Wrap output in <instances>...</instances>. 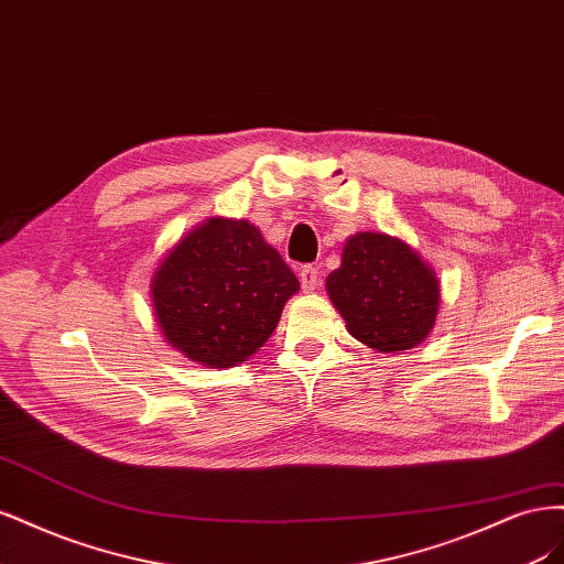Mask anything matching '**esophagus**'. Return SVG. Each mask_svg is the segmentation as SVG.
<instances>
[{
    "mask_svg": "<svg viewBox=\"0 0 564 564\" xmlns=\"http://www.w3.org/2000/svg\"><path fill=\"white\" fill-rule=\"evenodd\" d=\"M300 283H302V290L304 293H312V290H316L321 285V276H318V269L316 267H302L300 269Z\"/></svg>",
    "mask_w": 564,
    "mask_h": 564,
    "instance_id": "obj_1",
    "label": "esophagus"
}]
</instances>
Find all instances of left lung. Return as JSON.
Here are the masks:
<instances>
[{
  "instance_id": "left-lung-1",
  "label": "left lung",
  "mask_w": 564,
  "mask_h": 564,
  "mask_svg": "<svg viewBox=\"0 0 564 564\" xmlns=\"http://www.w3.org/2000/svg\"><path fill=\"white\" fill-rule=\"evenodd\" d=\"M325 290L349 335L381 354L420 347L441 308L433 267L410 243L381 231H358L344 241L341 264Z\"/></svg>"
}]
</instances>
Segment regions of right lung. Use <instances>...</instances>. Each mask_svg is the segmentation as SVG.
Listing matches in <instances>:
<instances>
[{
    "instance_id": "1",
    "label": "right lung",
    "mask_w": 564,
    "mask_h": 564,
    "mask_svg": "<svg viewBox=\"0 0 564 564\" xmlns=\"http://www.w3.org/2000/svg\"><path fill=\"white\" fill-rule=\"evenodd\" d=\"M297 276L248 220L208 217L161 258L150 281L169 347L208 368H234L276 330Z\"/></svg>"
}]
</instances>
